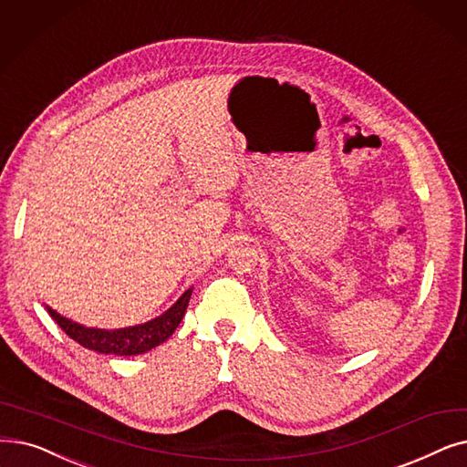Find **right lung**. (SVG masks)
<instances>
[{
	"instance_id": "add662e5",
	"label": "right lung",
	"mask_w": 467,
	"mask_h": 467,
	"mask_svg": "<svg viewBox=\"0 0 467 467\" xmlns=\"http://www.w3.org/2000/svg\"><path fill=\"white\" fill-rule=\"evenodd\" d=\"M192 290H187L181 296L173 306L164 313L145 324H137V327L130 328H118V330H100V328H88L82 327L67 317H60L57 311L47 307V313L51 318L57 320L60 328L67 332L79 346L86 349L105 353V355H140L147 353L160 343H164L179 327V322L183 320L189 299Z\"/></svg>"
}]
</instances>
